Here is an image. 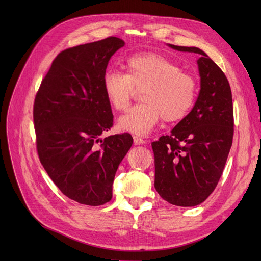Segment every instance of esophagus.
Listing matches in <instances>:
<instances>
[{
	"label": "esophagus",
	"instance_id": "esophagus-1",
	"mask_svg": "<svg viewBox=\"0 0 261 261\" xmlns=\"http://www.w3.org/2000/svg\"><path fill=\"white\" fill-rule=\"evenodd\" d=\"M133 141H134V144H135V145L145 144V141L141 138V136H138V135H134V136H133Z\"/></svg>",
	"mask_w": 261,
	"mask_h": 261
}]
</instances>
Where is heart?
Instances as JSON below:
<instances>
[{"instance_id": "obj_1", "label": "heart", "mask_w": 261, "mask_h": 261, "mask_svg": "<svg viewBox=\"0 0 261 261\" xmlns=\"http://www.w3.org/2000/svg\"><path fill=\"white\" fill-rule=\"evenodd\" d=\"M126 74L109 71L102 88L115 111L126 110L136 90L143 102L134 106L118 119V128L144 135L164 119L173 122L184 118L197 97V81L173 60L156 53H139L123 64Z\"/></svg>"}]
</instances>
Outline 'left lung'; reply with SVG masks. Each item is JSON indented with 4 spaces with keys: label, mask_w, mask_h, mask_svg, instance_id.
I'll return each mask as SVG.
<instances>
[{
    "label": "left lung",
    "mask_w": 261,
    "mask_h": 261,
    "mask_svg": "<svg viewBox=\"0 0 261 261\" xmlns=\"http://www.w3.org/2000/svg\"><path fill=\"white\" fill-rule=\"evenodd\" d=\"M198 59L201 90L193 110L151 144L154 187L176 206H196L207 199L222 175L234 136V109L228 80L206 54L197 47L169 44Z\"/></svg>",
    "instance_id": "8db88e82"
}]
</instances>
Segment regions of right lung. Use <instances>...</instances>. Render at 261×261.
I'll use <instances>...</instances> for the list:
<instances>
[{
	"mask_svg": "<svg viewBox=\"0 0 261 261\" xmlns=\"http://www.w3.org/2000/svg\"><path fill=\"white\" fill-rule=\"evenodd\" d=\"M123 45L108 37L60 51L35 97L41 164L63 195L90 206L111 201L116 170L133 143L129 133L99 139L113 126L102 79L110 58Z\"/></svg>",
	"mask_w": 261,
	"mask_h": 261,
	"instance_id": "right-lung-1",
	"label": "right lung"
}]
</instances>
